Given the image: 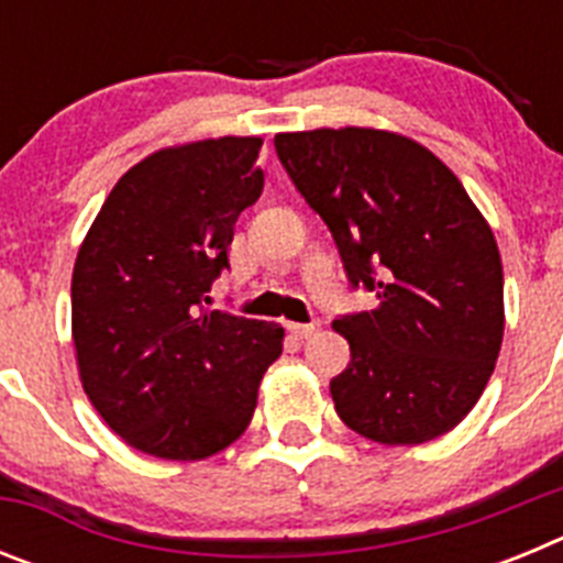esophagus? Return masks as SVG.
<instances>
[{
  "label": "esophagus",
  "instance_id": "obj_1",
  "mask_svg": "<svg viewBox=\"0 0 563 563\" xmlns=\"http://www.w3.org/2000/svg\"><path fill=\"white\" fill-rule=\"evenodd\" d=\"M287 330H290L296 338H312L318 330H321V324H318V321H310V324H287Z\"/></svg>",
  "mask_w": 563,
  "mask_h": 563
}]
</instances>
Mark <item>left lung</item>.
Instances as JSON below:
<instances>
[{"mask_svg":"<svg viewBox=\"0 0 563 563\" xmlns=\"http://www.w3.org/2000/svg\"><path fill=\"white\" fill-rule=\"evenodd\" d=\"M276 154L330 228L352 290L375 310L332 321L350 366L330 380L352 431L386 445L445 434L494 375L505 278L494 231L454 172L380 129L276 134Z\"/></svg>","mask_w":563,"mask_h":563,"instance_id":"8db88e82","label":"left lung"}]
</instances>
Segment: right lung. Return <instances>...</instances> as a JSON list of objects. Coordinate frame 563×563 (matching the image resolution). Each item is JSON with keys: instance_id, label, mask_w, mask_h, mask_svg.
Instances as JSON below:
<instances>
[{"instance_id": "right-lung-1", "label": "right lung", "mask_w": 563, "mask_h": 563, "mask_svg": "<svg viewBox=\"0 0 563 563\" xmlns=\"http://www.w3.org/2000/svg\"><path fill=\"white\" fill-rule=\"evenodd\" d=\"M258 137L163 148L123 174L73 271L81 383L143 454L206 460L251 422L285 330L208 310L239 213L258 200Z\"/></svg>"}]
</instances>
